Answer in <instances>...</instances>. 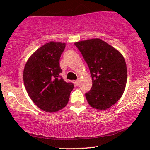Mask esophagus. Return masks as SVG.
Masks as SVG:
<instances>
[{
	"mask_svg": "<svg viewBox=\"0 0 150 150\" xmlns=\"http://www.w3.org/2000/svg\"><path fill=\"white\" fill-rule=\"evenodd\" d=\"M80 79H77V80L75 82V85H76L77 86H78L79 85H80Z\"/></svg>",
	"mask_w": 150,
	"mask_h": 150,
	"instance_id": "1",
	"label": "esophagus"
}]
</instances>
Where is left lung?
<instances>
[{"instance_id": "obj_1", "label": "left lung", "mask_w": 150, "mask_h": 150, "mask_svg": "<svg viewBox=\"0 0 150 150\" xmlns=\"http://www.w3.org/2000/svg\"><path fill=\"white\" fill-rule=\"evenodd\" d=\"M88 65L92 87L86 93L92 108L105 110L120 99L126 85V63L118 50L100 39L75 43Z\"/></svg>"}]
</instances>
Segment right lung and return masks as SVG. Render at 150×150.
<instances>
[{
    "label": "right lung",
    "mask_w": 150,
    "mask_h": 150,
    "mask_svg": "<svg viewBox=\"0 0 150 150\" xmlns=\"http://www.w3.org/2000/svg\"><path fill=\"white\" fill-rule=\"evenodd\" d=\"M65 43L50 42L31 55L25 65L23 81L29 97L39 108L55 113L68 104L73 83L59 74V61Z\"/></svg>",
    "instance_id": "add662e5"
}]
</instances>
